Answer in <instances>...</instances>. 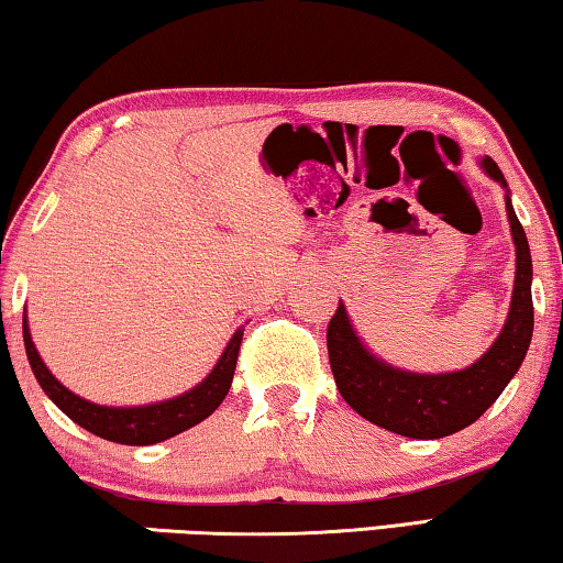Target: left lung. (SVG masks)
<instances>
[{
	"instance_id": "1",
	"label": "left lung",
	"mask_w": 563,
	"mask_h": 563,
	"mask_svg": "<svg viewBox=\"0 0 563 563\" xmlns=\"http://www.w3.org/2000/svg\"><path fill=\"white\" fill-rule=\"evenodd\" d=\"M490 178L506 186L504 173L483 158ZM506 211L516 244V284L504 332L483 357L461 372L412 375L372 357L352 332L347 311L340 305L327 324V352L336 390L354 412L405 438H445L468 428L486 412L521 367L533 334L531 252L521 221L506 196Z\"/></svg>"
}]
</instances>
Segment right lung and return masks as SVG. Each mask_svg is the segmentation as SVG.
<instances>
[{"instance_id":"1","label":"right lung","mask_w":563,"mask_h":563,"mask_svg":"<svg viewBox=\"0 0 563 563\" xmlns=\"http://www.w3.org/2000/svg\"><path fill=\"white\" fill-rule=\"evenodd\" d=\"M22 336H24V350H27V360L34 377H37L40 387L47 393L49 400L55 402L67 418L75 420L77 426L85 428L88 432H92V435L110 440V443L153 445L198 426V422L209 418V415L219 408L231 387L244 332L239 330L231 336L229 347L221 354L219 365L213 367L211 375L206 377L196 390L180 395L176 400H168V402L145 405V408H102V405H92L88 400H82V397L73 395L67 387H63L55 377H52V372L45 367V362L40 360V354L34 350L32 336L27 330V319L24 317H22Z\"/></svg>"}]
</instances>
